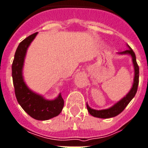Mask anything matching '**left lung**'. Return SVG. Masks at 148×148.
<instances>
[{"instance_id": "obj_1", "label": "left lung", "mask_w": 148, "mask_h": 148, "mask_svg": "<svg viewBox=\"0 0 148 148\" xmlns=\"http://www.w3.org/2000/svg\"><path fill=\"white\" fill-rule=\"evenodd\" d=\"M126 45L129 49L124 51V52H118V54L129 55L132 57V65H133V68H134V78H133V83H132V88H130V92L125 95V96H124L122 99H120L119 101L117 102L113 106H111L110 108H108V109L95 110V109L91 108L88 106V103H86L88 113L90 114L92 116H93V117L99 118V119H110V118H113V117L119 115V114L121 113L124 110L125 108H126L127 105L129 104V103L132 100V98L135 96L139 84V66L137 65V63H136L135 53L128 45Z\"/></svg>"}]
</instances>
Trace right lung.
<instances>
[{"label":"right lung","mask_w":148,"mask_h":148,"mask_svg":"<svg viewBox=\"0 0 148 148\" xmlns=\"http://www.w3.org/2000/svg\"><path fill=\"white\" fill-rule=\"evenodd\" d=\"M37 34L38 32L33 34L18 45L12 66V75L16 99L22 108L33 119L45 121L61 113L64 101L61 93L54 99H45L43 96L31 90L24 81L23 70L27 49Z\"/></svg>","instance_id":"obj_1"}]
</instances>
